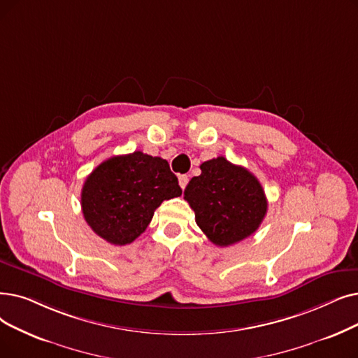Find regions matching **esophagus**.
Masks as SVG:
<instances>
[{"label": "esophagus", "instance_id": "esophagus-1", "mask_svg": "<svg viewBox=\"0 0 358 358\" xmlns=\"http://www.w3.org/2000/svg\"><path fill=\"white\" fill-rule=\"evenodd\" d=\"M178 182H180V187L184 190L185 185L189 182V177L187 176H178Z\"/></svg>", "mask_w": 358, "mask_h": 358}]
</instances>
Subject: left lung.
Masks as SVG:
<instances>
[{
    "instance_id": "obj_1",
    "label": "left lung",
    "mask_w": 358,
    "mask_h": 358,
    "mask_svg": "<svg viewBox=\"0 0 358 358\" xmlns=\"http://www.w3.org/2000/svg\"><path fill=\"white\" fill-rule=\"evenodd\" d=\"M200 169L201 174L193 177L184 190L196 224L221 247L250 237L268 212V200L259 180L224 157L203 162Z\"/></svg>"
}]
</instances>
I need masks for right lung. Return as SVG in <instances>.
Returning a JSON list of instances; mask_svg holds the SVG:
<instances>
[{
  "mask_svg": "<svg viewBox=\"0 0 358 358\" xmlns=\"http://www.w3.org/2000/svg\"><path fill=\"white\" fill-rule=\"evenodd\" d=\"M178 196V178L169 164L136 150L106 159L92 171L82 189V210L95 234L126 245L148 228L164 200Z\"/></svg>",
  "mask_w": 358,
  "mask_h": 358,
  "instance_id": "1",
  "label": "right lung"
}]
</instances>
